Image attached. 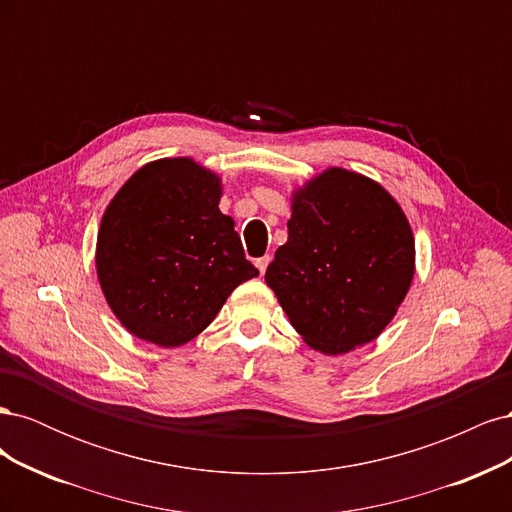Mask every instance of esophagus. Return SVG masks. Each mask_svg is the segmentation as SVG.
<instances>
[{
	"instance_id": "34e87169",
	"label": "esophagus",
	"mask_w": 512,
	"mask_h": 512,
	"mask_svg": "<svg viewBox=\"0 0 512 512\" xmlns=\"http://www.w3.org/2000/svg\"><path fill=\"white\" fill-rule=\"evenodd\" d=\"M269 262H271V256H269V254H265V256L256 260V267H258L260 275H265V271H267V267H269Z\"/></svg>"
}]
</instances>
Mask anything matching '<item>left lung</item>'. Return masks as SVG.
Instances as JSON below:
<instances>
[{"label": "left lung", "mask_w": 512, "mask_h": 512, "mask_svg": "<svg viewBox=\"0 0 512 512\" xmlns=\"http://www.w3.org/2000/svg\"><path fill=\"white\" fill-rule=\"evenodd\" d=\"M265 282L303 342L346 354L386 329L414 277V235L382 185L331 166L294 188Z\"/></svg>", "instance_id": "obj_1"}]
</instances>
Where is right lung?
<instances>
[{"label": "right lung", "instance_id": "add662e5", "mask_svg": "<svg viewBox=\"0 0 512 512\" xmlns=\"http://www.w3.org/2000/svg\"><path fill=\"white\" fill-rule=\"evenodd\" d=\"M222 179L192 158L141 166L108 203L96 273L108 307L134 337L188 344L258 269L235 220L220 211Z\"/></svg>", "mask_w": 512, "mask_h": 512}]
</instances>
